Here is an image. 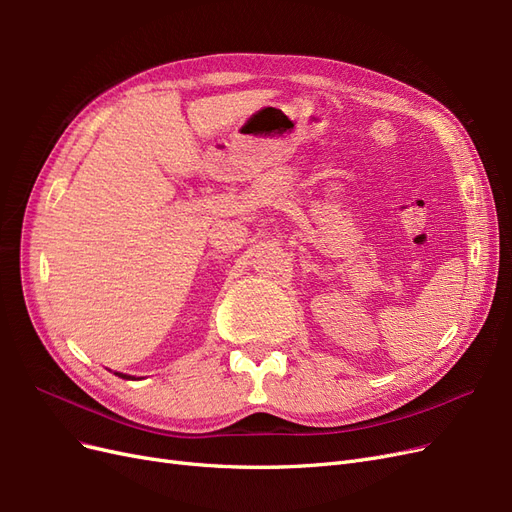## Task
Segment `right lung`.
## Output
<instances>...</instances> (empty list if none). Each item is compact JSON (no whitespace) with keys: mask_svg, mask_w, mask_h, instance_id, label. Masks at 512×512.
<instances>
[{"mask_svg":"<svg viewBox=\"0 0 512 512\" xmlns=\"http://www.w3.org/2000/svg\"><path fill=\"white\" fill-rule=\"evenodd\" d=\"M117 376H119V378H126V380H130V378H132V376H128V374H117Z\"/></svg>","mask_w":512,"mask_h":512,"instance_id":"add662e5","label":"right lung"}]
</instances>
